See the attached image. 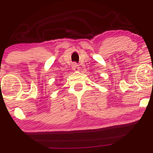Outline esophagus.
<instances>
[{
    "label": "esophagus",
    "mask_w": 153,
    "mask_h": 153,
    "mask_svg": "<svg viewBox=\"0 0 153 153\" xmlns=\"http://www.w3.org/2000/svg\"><path fill=\"white\" fill-rule=\"evenodd\" d=\"M72 70H73L74 71H79L80 70L79 66H78L77 64H74L73 66H72Z\"/></svg>",
    "instance_id": "1"
}]
</instances>
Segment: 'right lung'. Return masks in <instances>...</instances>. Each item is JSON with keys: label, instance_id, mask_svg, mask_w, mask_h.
I'll return each mask as SVG.
<instances>
[{"label": "right lung", "instance_id": "add662e5", "mask_svg": "<svg viewBox=\"0 0 153 153\" xmlns=\"http://www.w3.org/2000/svg\"><path fill=\"white\" fill-rule=\"evenodd\" d=\"M57 85H58V84H57Z\"/></svg>", "mask_w": 153, "mask_h": 153}]
</instances>
